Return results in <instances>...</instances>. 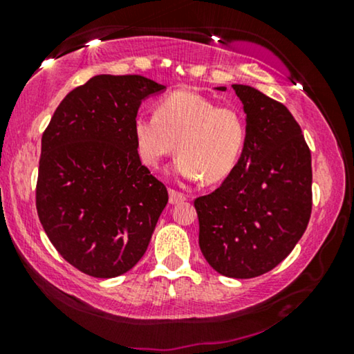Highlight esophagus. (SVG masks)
Masks as SVG:
<instances>
[{"label": "esophagus", "instance_id": "1", "mask_svg": "<svg viewBox=\"0 0 354 354\" xmlns=\"http://www.w3.org/2000/svg\"><path fill=\"white\" fill-rule=\"evenodd\" d=\"M187 200V196L183 195V193H180V192H177V190H169V203H171V205H177V203H182V201H185Z\"/></svg>", "mask_w": 354, "mask_h": 354}]
</instances>
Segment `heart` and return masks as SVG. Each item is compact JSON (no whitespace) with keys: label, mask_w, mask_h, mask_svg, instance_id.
<instances>
[{"label":"heart","mask_w":354,"mask_h":354,"mask_svg":"<svg viewBox=\"0 0 354 354\" xmlns=\"http://www.w3.org/2000/svg\"><path fill=\"white\" fill-rule=\"evenodd\" d=\"M135 148L145 166L158 167L178 149L172 172L182 180H225L239 164L246 143L243 114L217 106L195 91H174L158 101L154 115L133 119Z\"/></svg>","instance_id":"heart-1"}]
</instances>
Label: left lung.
<instances>
[{"instance_id": "obj_1", "label": "left lung", "mask_w": 354, "mask_h": 354, "mask_svg": "<svg viewBox=\"0 0 354 354\" xmlns=\"http://www.w3.org/2000/svg\"><path fill=\"white\" fill-rule=\"evenodd\" d=\"M246 114L235 171L195 200L200 248L217 272L253 279L282 263L306 230L313 207L311 151L292 113L248 85H232ZM225 90V86H217Z\"/></svg>"}]
</instances>
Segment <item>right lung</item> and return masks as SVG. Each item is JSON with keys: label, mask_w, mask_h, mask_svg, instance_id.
<instances>
[{"label": "right lung", "mask_w": 354, "mask_h": 354, "mask_svg": "<svg viewBox=\"0 0 354 354\" xmlns=\"http://www.w3.org/2000/svg\"><path fill=\"white\" fill-rule=\"evenodd\" d=\"M164 88L142 75H95L66 95L43 132L38 217L57 253L91 277L132 269L167 205L132 135L142 101Z\"/></svg>", "instance_id": "add662e5"}]
</instances>
